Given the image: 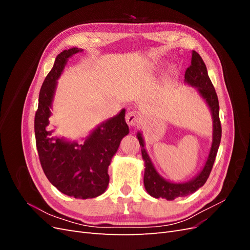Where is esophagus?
<instances>
[{"label": "esophagus", "mask_w": 250, "mask_h": 250, "mask_svg": "<svg viewBox=\"0 0 250 250\" xmlns=\"http://www.w3.org/2000/svg\"><path fill=\"white\" fill-rule=\"evenodd\" d=\"M125 120H126L127 124L129 126H135L141 122L142 117L138 111H129V112H127Z\"/></svg>", "instance_id": "obj_1"}]
</instances>
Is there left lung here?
Masks as SVG:
<instances>
[{"instance_id":"obj_1","label":"left lung","mask_w":250,"mask_h":250,"mask_svg":"<svg viewBox=\"0 0 250 250\" xmlns=\"http://www.w3.org/2000/svg\"><path fill=\"white\" fill-rule=\"evenodd\" d=\"M185 82L188 85L197 88L198 93L208 105L211 117H213V143H211L206 165L198 175L195 176L192 180L187 181V183L175 184L164 179L157 173L145 149V143H144L142 133L138 132L137 137L140 142V146H142V156L146 167L145 173H144V186H145L146 191L154 198L174 200L177 197H184V196L193 194L197 191L208 180L211 168L214 166L219 145H220L222 129L220 119H219L218 97L213 83H211L208 75L206 63L203 62L201 56L196 51L192 52L191 65L186 71Z\"/></svg>"}]
</instances>
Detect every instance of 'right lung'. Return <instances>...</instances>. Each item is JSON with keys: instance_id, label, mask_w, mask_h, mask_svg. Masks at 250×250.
I'll return each instance as SVG.
<instances>
[{"instance_id": "obj_1", "label": "right lung", "mask_w": 250, "mask_h": 250, "mask_svg": "<svg viewBox=\"0 0 250 250\" xmlns=\"http://www.w3.org/2000/svg\"><path fill=\"white\" fill-rule=\"evenodd\" d=\"M81 51L72 48L57 55L41 88L34 132L42 168L50 183L67 196L87 199L97 197L107 188L108 166L121 140L129 133V128L125 122V109H122L119 115L98 126L81 145L77 142L50 138L52 131L47 130V126L57 79L67 59Z\"/></svg>"}]
</instances>
